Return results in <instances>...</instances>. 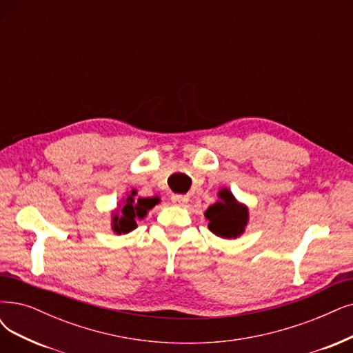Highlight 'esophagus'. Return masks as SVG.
Here are the masks:
<instances>
[{
	"instance_id": "1",
	"label": "esophagus",
	"mask_w": 353,
	"mask_h": 353,
	"mask_svg": "<svg viewBox=\"0 0 353 353\" xmlns=\"http://www.w3.org/2000/svg\"><path fill=\"white\" fill-rule=\"evenodd\" d=\"M171 201L175 205H184L188 203V196L187 195H181V194H175L171 196Z\"/></svg>"
}]
</instances>
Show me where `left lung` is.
<instances>
[{"label":"left lung","mask_w":353,"mask_h":353,"mask_svg":"<svg viewBox=\"0 0 353 353\" xmlns=\"http://www.w3.org/2000/svg\"><path fill=\"white\" fill-rule=\"evenodd\" d=\"M219 201L205 210L208 230L221 239L241 237L249 223V208L246 204L237 201L229 188H221L217 192Z\"/></svg>","instance_id":"obj_1"}]
</instances>
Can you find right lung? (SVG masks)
<instances>
[{"label":"right lung","instance_id":"obj_1","mask_svg":"<svg viewBox=\"0 0 353 353\" xmlns=\"http://www.w3.org/2000/svg\"><path fill=\"white\" fill-rule=\"evenodd\" d=\"M137 191L132 190L125 199H123L119 207L111 213V230L116 234H128L137 228V220H143L149 211L157 205L159 196H137Z\"/></svg>","mask_w":353,"mask_h":353}]
</instances>
